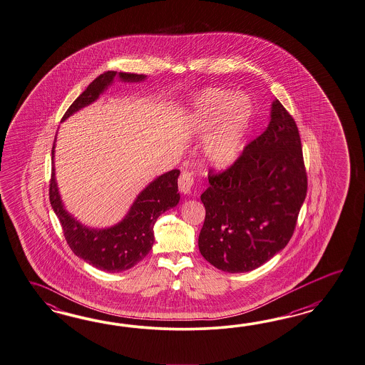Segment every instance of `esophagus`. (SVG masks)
Wrapping results in <instances>:
<instances>
[{
	"mask_svg": "<svg viewBox=\"0 0 365 365\" xmlns=\"http://www.w3.org/2000/svg\"><path fill=\"white\" fill-rule=\"evenodd\" d=\"M195 185V173L192 170L184 169L178 178V187L181 190V193L184 195H190L192 189Z\"/></svg>",
	"mask_w": 365,
	"mask_h": 365,
	"instance_id": "34e87169",
	"label": "esophagus"
}]
</instances>
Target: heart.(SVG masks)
<instances>
[{"mask_svg": "<svg viewBox=\"0 0 365 365\" xmlns=\"http://www.w3.org/2000/svg\"><path fill=\"white\" fill-rule=\"evenodd\" d=\"M252 115V103L234 91L212 88L197 98V130L209 131L217 125L206 144V156L213 165L225 167L238 156Z\"/></svg>", "mask_w": 365, "mask_h": 365, "instance_id": "obj_1", "label": "heart"}]
</instances>
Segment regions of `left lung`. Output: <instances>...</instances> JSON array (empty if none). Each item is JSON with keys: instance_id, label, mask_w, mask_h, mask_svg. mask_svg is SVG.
Returning a JSON list of instances; mask_svg holds the SVG:
<instances>
[{"instance_id": "obj_1", "label": "left lung", "mask_w": 365, "mask_h": 365, "mask_svg": "<svg viewBox=\"0 0 365 365\" xmlns=\"http://www.w3.org/2000/svg\"><path fill=\"white\" fill-rule=\"evenodd\" d=\"M270 116L229 168L209 170L198 249L218 270L252 271L284 249L307 195L297 123L278 99Z\"/></svg>"}]
</instances>
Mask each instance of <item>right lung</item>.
Segmentation results:
<instances>
[{"label":"right lung","instance_id":"add662e5","mask_svg":"<svg viewBox=\"0 0 365 365\" xmlns=\"http://www.w3.org/2000/svg\"><path fill=\"white\" fill-rule=\"evenodd\" d=\"M118 76L124 82H141L147 76L131 73L106 71L94 79L68 107L62 120L79 111L86 106L95 102L99 95L113 83V78ZM56 140L53 143L51 160L54 161ZM180 170L173 169L153 180L145 187L135 202L130 212L119 224L107 229H91L79 224L73 215L66 212L62 200L56 187L54 163L51 169L48 197L62 230L66 242L75 255L82 258L99 270L108 272H119L133 267L150 252L155 235L153 226L160 215L176 206L180 201L178 178Z\"/></svg>","mask_w":365,"mask_h":365}]
</instances>
